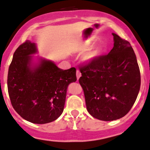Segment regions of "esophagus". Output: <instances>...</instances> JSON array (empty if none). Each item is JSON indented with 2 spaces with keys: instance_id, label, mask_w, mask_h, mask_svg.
Returning a JSON list of instances; mask_svg holds the SVG:
<instances>
[{
  "instance_id": "34e87169",
  "label": "esophagus",
  "mask_w": 150,
  "mask_h": 150,
  "mask_svg": "<svg viewBox=\"0 0 150 150\" xmlns=\"http://www.w3.org/2000/svg\"><path fill=\"white\" fill-rule=\"evenodd\" d=\"M81 72H80L79 70H77L76 71V78H77V79H79L81 77Z\"/></svg>"
}]
</instances>
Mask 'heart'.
<instances>
[{
	"mask_svg": "<svg viewBox=\"0 0 150 150\" xmlns=\"http://www.w3.org/2000/svg\"><path fill=\"white\" fill-rule=\"evenodd\" d=\"M106 49H107V46L104 43H99V45L93 48L91 51H88L87 54H86V55L83 56V60L86 62H92L102 55L105 52Z\"/></svg>",
	"mask_w": 150,
	"mask_h": 150,
	"instance_id": "b5f03b06",
	"label": "heart"
}]
</instances>
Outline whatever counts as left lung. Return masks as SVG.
Wrapping results in <instances>:
<instances>
[{"instance_id":"8db88e82","label":"left lung","mask_w":150,"mask_h":150,"mask_svg":"<svg viewBox=\"0 0 150 150\" xmlns=\"http://www.w3.org/2000/svg\"><path fill=\"white\" fill-rule=\"evenodd\" d=\"M114 36V47L79 67V83L88 112L94 118L113 121L129 112L139 94L141 76L136 55L129 41Z\"/></svg>"}]
</instances>
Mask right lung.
Instances as JSON below:
<instances>
[{
	"instance_id": "right-lung-1",
	"label": "right lung",
	"mask_w": 150,
	"mask_h": 150,
	"mask_svg": "<svg viewBox=\"0 0 150 150\" xmlns=\"http://www.w3.org/2000/svg\"><path fill=\"white\" fill-rule=\"evenodd\" d=\"M34 43L26 40L14 52L8 74V91L13 107L22 118L46 124L64 111L69 83L76 81L74 67L62 70L54 62L41 59L32 67Z\"/></svg>"
}]
</instances>
